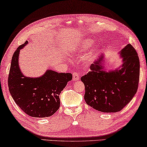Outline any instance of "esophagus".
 Returning <instances> with one entry per match:
<instances>
[{
  "instance_id": "1",
  "label": "esophagus",
  "mask_w": 147,
  "mask_h": 147,
  "mask_svg": "<svg viewBox=\"0 0 147 147\" xmlns=\"http://www.w3.org/2000/svg\"><path fill=\"white\" fill-rule=\"evenodd\" d=\"M80 80V76L79 74L76 72L73 73V80L74 81H78Z\"/></svg>"
}]
</instances>
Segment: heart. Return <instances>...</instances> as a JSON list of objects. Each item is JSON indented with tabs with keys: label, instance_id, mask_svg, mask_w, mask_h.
Instances as JSON below:
<instances>
[{
	"label": "heart",
	"instance_id": "heart-1",
	"mask_svg": "<svg viewBox=\"0 0 147 147\" xmlns=\"http://www.w3.org/2000/svg\"><path fill=\"white\" fill-rule=\"evenodd\" d=\"M92 43H93V41H91V40H87V41H86L84 43L81 44L80 45L76 46V47H74V49H72V53H73L74 55L81 53L82 52L85 51L86 48L90 47V46L92 45Z\"/></svg>",
	"mask_w": 147,
	"mask_h": 147
}]
</instances>
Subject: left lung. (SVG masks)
I'll return each instance as SVG.
<instances>
[{"mask_svg": "<svg viewBox=\"0 0 147 147\" xmlns=\"http://www.w3.org/2000/svg\"><path fill=\"white\" fill-rule=\"evenodd\" d=\"M122 65L107 71L101 55L90 66L91 71L81 78L85 86L86 104L102 112H117L125 107L137 92L140 61L136 50L128 44L120 51Z\"/></svg>", "mask_w": 147, "mask_h": 147, "instance_id": "obj_1", "label": "left lung"}]
</instances>
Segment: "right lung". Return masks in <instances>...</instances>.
<instances>
[{"instance_id": "obj_1", "label": "right lung", "mask_w": 147, "mask_h": 147, "mask_svg": "<svg viewBox=\"0 0 147 147\" xmlns=\"http://www.w3.org/2000/svg\"><path fill=\"white\" fill-rule=\"evenodd\" d=\"M28 43L20 45L11 60L8 85L15 103L32 117L45 118L55 114L60 106L59 94L72 80L70 73H57L48 69L39 78L26 77L19 65L20 50Z\"/></svg>"}]
</instances>
